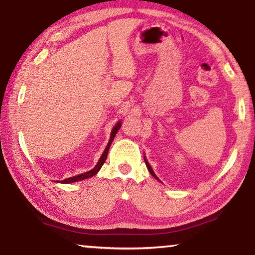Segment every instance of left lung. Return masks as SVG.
I'll list each match as a JSON object with an SVG mask.
<instances>
[{"label":"left lung","instance_id":"left-lung-1","mask_svg":"<svg viewBox=\"0 0 255 255\" xmlns=\"http://www.w3.org/2000/svg\"><path fill=\"white\" fill-rule=\"evenodd\" d=\"M145 164H146V166H147V169H148V171H149V173H150V174H152V175L154 176V178H155V179H157V180H158V178H157V176H156V175H155V173H154V171L152 170V167H150V165H149V164H148V162H147V159H146V158H145Z\"/></svg>","mask_w":255,"mask_h":255}]
</instances>
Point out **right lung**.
Returning a JSON list of instances; mask_svg holds the SVG:
<instances>
[{"instance_id": "add662e5", "label": "right lung", "mask_w": 255, "mask_h": 255, "mask_svg": "<svg viewBox=\"0 0 255 255\" xmlns=\"http://www.w3.org/2000/svg\"><path fill=\"white\" fill-rule=\"evenodd\" d=\"M120 127H122V123L118 122V124L116 125V126L112 128V131H111V136H110V139H109V143H108L107 147L105 149V152L102 153L100 159H99V162L96 166L93 167V169L91 171L89 172H85V173H82V174H79V175H75V176H72V178H68V179H65L62 181V183H73V182H77V181H82V180H85V179H89L91 178V176L96 175L99 171H100L101 166L103 165V163L106 162L107 159V155H108V152H109V148H110V145L112 143V140H114V138L116 136V133L118 132V130L120 129ZM58 182V181H57Z\"/></svg>"}]
</instances>
